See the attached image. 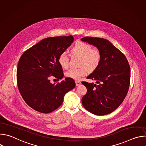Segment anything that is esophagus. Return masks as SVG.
<instances>
[{
  "instance_id": "1",
  "label": "esophagus",
  "mask_w": 146,
  "mask_h": 146,
  "mask_svg": "<svg viewBox=\"0 0 146 146\" xmlns=\"http://www.w3.org/2000/svg\"><path fill=\"white\" fill-rule=\"evenodd\" d=\"M75 82H76V86H80V84H81V82L80 81H75Z\"/></svg>"
}]
</instances>
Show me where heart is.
I'll return each mask as SVG.
<instances>
[{"label":"heart","instance_id":"b5f03b06","mask_svg":"<svg viewBox=\"0 0 146 146\" xmlns=\"http://www.w3.org/2000/svg\"><path fill=\"white\" fill-rule=\"evenodd\" d=\"M72 54L80 57L78 68H71L65 72V76L68 78L78 80L86 76L87 72H92L99 66L102 55L100 51L84 42H77L71 50ZM58 62L59 65L66 69L69 66V58L65 52H62L59 55Z\"/></svg>","mask_w":146,"mask_h":146}]
</instances>
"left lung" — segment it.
Wrapping results in <instances>:
<instances>
[{
	"label": "left lung",
	"mask_w": 146,
	"mask_h": 146,
	"mask_svg": "<svg viewBox=\"0 0 146 146\" xmlns=\"http://www.w3.org/2000/svg\"><path fill=\"white\" fill-rule=\"evenodd\" d=\"M81 41L97 47L102 55L98 68L87 78L96 83L82 81L87 92L82 98L84 108L97 115L114 111L125 98L129 87L131 70L125 56L106 39L85 37Z\"/></svg>",
	"instance_id": "obj_1"
}]
</instances>
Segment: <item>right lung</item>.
<instances>
[{
	"mask_svg": "<svg viewBox=\"0 0 146 146\" xmlns=\"http://www.w3.org/2000/svg\"><path fill=\"white\" fill-rule=\"evenodd\" d=\"M73 40L71 35L47 37L21 56L17 70L18 88L24 101L35 110L46 114L54 111L63 103L65 95L75 87L71 78L56 84L50 81L52 77L58 80L64 77L58 59Z\"/></svg>",
	"mask_w": 146,
	"mask_h": 146,
	"instance_id": "right-lung-1",
	"label": "right lung"
}]
</instances>
